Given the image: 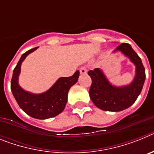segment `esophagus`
<instances>
[{
  "label": "esophagus",
  "instance_id": "1",
  "mask_svg": "<svg viewBox=\"0 0 154 154\" xmlns=\"http://www.w3.org/2000/svg\"><path fill=\"white\" fill-rule=\"evenodd\" d=\"M80 74L83 75V74H86L87 72V69L85 67H82L81 69H80Z\"/></svg>",
  "mask_w": 154,
  "mask_h": 154
}]
</instances>
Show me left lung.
Instances as JSON below:
<instances>
[{"label": "left lung", "instance_id": "left-lung-1", "mask_svg": "<svg viewBox=\"0 0 154 154\" xmlns=\"http://www.w3.org/2000/svg\"><path fill=\"white\" fill-rule=\"evenodd\" d=\"M121 51L136 65V75L131 83L125 86H115L108 81L102 70L95 69L88 75L92 79L89 96L96 106L104 111L119 112L131 106L140 94L146 74L141 58L130 44L123 43L113 52Z\"/></svg>", "mask_w": 154, "mask_h": 154}]
</instances>
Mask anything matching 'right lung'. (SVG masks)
<instances>
[{
	"label": "right lung",
	"instance_id": "1",
	"mask_svg": "<svg viewBox=\"0 0 154 154\" xmlns=\"http://www.w3.org/2000/svg\"><path fill=\"white\" fill-rule=\"evenodd\" d=\"M38 48H34L21 55L13 72L11 89L20 108L31 117L46 119L55 117L64 110L68 101L69 89L75 84L79 76V71H76L70 77H61L45 92L34 94L24 90L18 84V76L21 65L30 53Z\"/></svg>",
	"mask_w": 154,
	"mask_h": 154
}]
</instances>
